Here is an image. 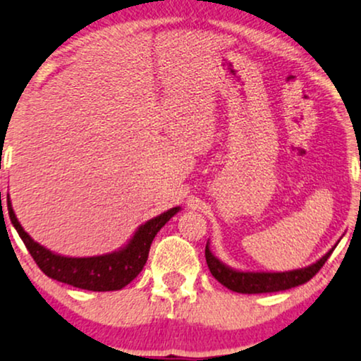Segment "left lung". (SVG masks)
Here are the masks:
<instances>
[{
	"label": "left lung",
	"instance_id": "left-lung-1",
	"mask_svg": "<svg viewBox=\"0 0 361 361\" xmlns=\"http://www.w3.org/2000/svg\"><path fill=\"white\" fill-rule=\"evenodd\" d=\"M336 246V245H335ZM335 246L328 252L325 257H322L318 262L305 268H298V270L290 271H240L235 268L226 267L225 263L220 262L209 250L207 243L204 248V258H207L208 268L212 275L226 286L228 290L236 291V293H273V291H283L295 288V286L303 285L312 280V278L320 271V268L325 264V262L330 258V255L335 250Z\"/></svg>",
	"mask_w": 361,
	"mask_h": 361
}]
</instances>
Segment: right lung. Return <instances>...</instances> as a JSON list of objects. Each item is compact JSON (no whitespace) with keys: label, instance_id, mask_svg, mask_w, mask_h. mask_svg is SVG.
<instances>
[{"label":"right lung","instance_id":"right-lung-1","mask_svg":"<svg viewBox=\"0 0 361 361\" xmlns=\"http://www.w3.org/2000/svg\"><path fill=\"white\" fill-rule=\"evenodd\" d=\"M180 209V207H175L143 223L138 226L130 241L116 252L98 255V257L73 258L53 253L51 250L44 248L43 245L31 238L18 221L16 214L13 212L10 195H8L10 220L13 226L16 228L18 235L21 236L23 243L28 248L30 255L39 267V270L53 280L90 291L121 290L128 283L133 281L147 263L153 238Z\"/></svg>","mask_w":361,"mask_h":361}]
</instances>
